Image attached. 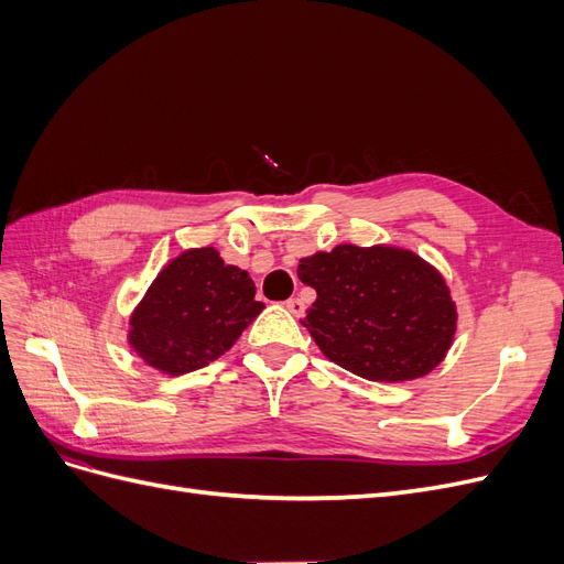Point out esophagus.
Masks as SVG:
<instances>
[{"instance_id": "obj_1", "label": "esophagus", "mask_w": 564, "mask_h": 564, "mask_svg": "<svg viewBox=\"0 0 564 564\" xmlns=\"http://www.w3.org/2000/svg\"><path fill=\"white\" fill-rule=\"evenodd\" d=\"M284 305H286V311L292 313V315H296V317H301L305 313V305H303L301 299H289Z\"/></svg>"}]
</instances>
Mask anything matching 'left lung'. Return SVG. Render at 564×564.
<instances>
[{
    "instance_id": "8db88e82",
    "label": "left lung",
    "mask_w": 564,
    "mask_h": 564,
    "mask_svg": "<svg viewBox=\"0 0 564 564\" xmlns=\"http://www.w3.org/2000/svg\"><path fill=\"white\" fill-rule=\"evenodd\" d=\"M317 292L301 322L332 362L367 381H412L452 348L456 305L440 272L400 247L338 245L299 263Z\"/></svg>"
}]
</instances>
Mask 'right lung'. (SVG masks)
Here are the masks:
<instances>
[{
    "instance_id": "add662e5",
    "label": "right lung",
    "mask_w": 564,
    "mask_h": 564,
    "mask_svg": "<svg viewBox=\"0 0 564 564\" xmlns=\"http://www.w3.org/2000/svg\"><path fill=\"white\" fill-rule=\"evenodd\" d=\"M249 272L214 247L185 249L148 286L129 317V346L169 377L218 360L265 308Z\"/></svg>"
}]
</instances>
